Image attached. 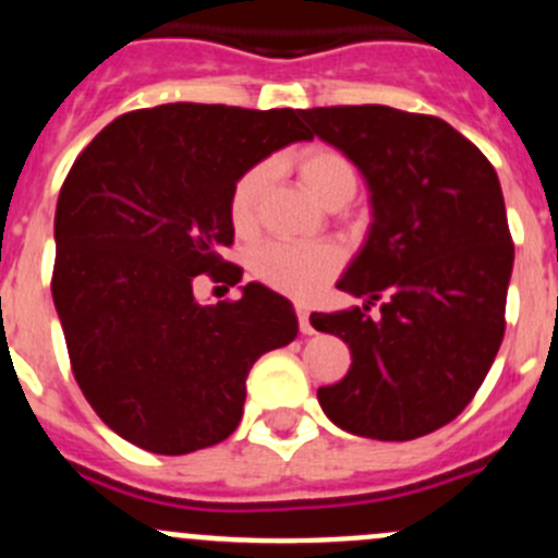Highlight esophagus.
<instances>
[{
	"mask_svg": "<svg viewBox=\"0 0 558 558\" xmlns=\"http://www.w3.org/2000/svg\"><path fill=\"white\" fill-rule=\"evenodd\" d=\"M296 322H300V332H302V335H311V332H313L311 313H307L302 305H296Z\"/></svg>",
	"mask_w": 558,
	"mask_h": 558,
	"instance_id": "esophagus-1",
	"label": "esophagus"
}]
</instances>
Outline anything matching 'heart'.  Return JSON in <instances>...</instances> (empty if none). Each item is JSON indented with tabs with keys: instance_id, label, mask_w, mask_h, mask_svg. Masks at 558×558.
Wrapping results in <instances>:
<instances>
[{
	"instance_id": "1",
	"label": "heart",
	"mask_w": 558,
	"mask_h": 558,
	"mask_svg": "<svg viewBox=\"0 0 558 558\" xmlns=\"http://www.w3.org/2000/svg\"><path fill=\"white\" fill-rule=\"evenodd\" d=\"M294 169L302 187L329 209H338L356 196L360 171L349 155L327 144H311L294 155ZM269 169L253 166L231 187L229 218L236 234H253L262 213L264 191H267ZM338 253L329 245H291V242H264L251 253V272L294 300H311L338 272Z\"/></svg>"
}]
</instances>
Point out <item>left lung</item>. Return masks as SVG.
<instances>
[{"mask_svg": "<svg viewBox=\"0 0 558 558\" xmlns=\"http://www.w3.org/2000/svg\"><path fill=\"white\" fill-rule=\"evenodd\" d=\"M302 119L349 155L373 204L365 247L338 283L365 305L311 316L351 351L349 373L318 387V403L354 436L434 434L477 395L505 338L515 247L499 177L466 135L428 113L329 106Z\"/></svg>", "mask_w": 558, "mask_h": 558, "instance_id": "8db88e82", "label": "left lung"}]
</instances>
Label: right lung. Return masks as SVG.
I'll use <instances>...</instances> for the list:
<instances>
[{
    "instance_id": "add662e5",
    "label": "right lung",
    "mask_w": 558,
    "mask_h": 558,
    "mask_svg": "<svg viewBox=\"0 0 558 558\" xmlns=\"http://www.w3.org/2000/svg\"><path fill=\"white\" fill-rule=\"evenodd\" d=\"M313 138L294 108L166 102L122 113L75 158L57 202L51 294L70 367L102 423L142 450L187 456L229 439L253 362L296 338L262 283L198 305V275L240 283L234 182Z\"/></svg>"
}]
</instances>
